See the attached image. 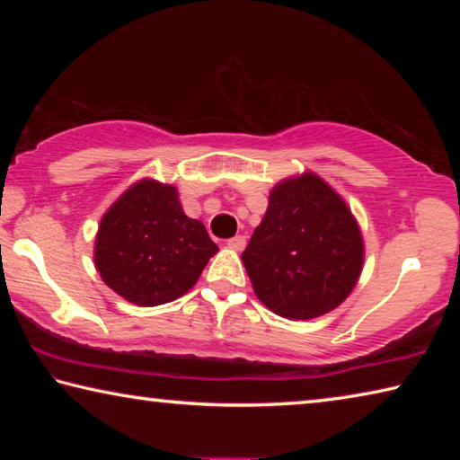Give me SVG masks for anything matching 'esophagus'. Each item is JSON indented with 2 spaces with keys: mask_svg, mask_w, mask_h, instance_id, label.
<instances>
[{
  "mask_svg": "<svg viewBox=\"0 0 460 460\" xmlns=\"http://www.w3.org/2000/svg\"><path fill=\"white\" fill-rule=\"evenodd\" d=\"M245 245H247V241H245V237H243V235L231 237V239L227 241V247H229V249H233V252H243Z\"/></svg>",
  "mask_w": 460,
  "mask_h": 460,
  "instance_id": "obj_1",
  "label": "esophagus"
}]
</instances>
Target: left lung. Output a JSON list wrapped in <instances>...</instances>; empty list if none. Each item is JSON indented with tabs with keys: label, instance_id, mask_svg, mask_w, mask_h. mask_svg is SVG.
I'll return each mask as SVG.
<instances>
[{
	"label": "left lung",
	"instance_id": "left-lung-1",
	"mask_svg": "<svg viewBox=\"0 0 460 460\" xmlns=\"http://www.w3.org/2000/svg\"><path fill=\"white\" fill-rule=\"evenodd\" d=\"M241 260L263 306L288 321H310L353 292L365 243L345 199L324 178L302 172L270 190Z\"/></svg>",
	"mask_w": 460,
	"mask_h": 460
}]
</instances>
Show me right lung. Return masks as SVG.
Returning a JSON list of instances; mask_svg holds the SVG:
<instances>
[{
    "label": "right lung",
    "instance_id": "1",
    "mask_svg": "<svg viewBox=\"0 0 460 460\" xmlns=\"http://www.w3.org/2000/svg\"><path fill=\"white\" fill-rule=\"evenodd\" d=\"M217 252L205 225L184 215L176 186L142 178L101 217L93 260L121 298L160 306L189 292Z\"/></svg>",
    "mask_w": 460,
    "mask_h": 460
}]
</instances>
